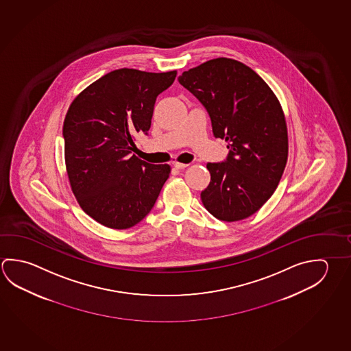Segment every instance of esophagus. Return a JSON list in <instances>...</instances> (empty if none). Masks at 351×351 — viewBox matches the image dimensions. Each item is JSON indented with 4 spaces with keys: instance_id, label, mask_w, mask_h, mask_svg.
I'll use <instances>...</instances> for the list:
<instances>
[{
    "instance_id": "34e87169",
    "label": "esophagus",
    "mask_w": 351,
    "mask_h": 351,
    "mask_svg": "<svg viewBox=\"0 0 351 351\" xmlns=\"http://www.w3.org/2000/svg\"><path fill=\"white\" fill-rule=\"evenodd\" d=\"M189 167V164H182V162H173V167L178 170H182L184 167Z\"/></svg>"
}]
</instances>
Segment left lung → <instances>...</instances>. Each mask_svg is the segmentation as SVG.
<instances>
[{
    "label": "left lung",
    "mask_w": 351,
    "mask_h": 351,
    "mask_svg": "<svg viewBox=\"0 0 351 351\" xmlns=\"http://www.w3.org/2000/svg\"><path fill=\"white\" fill-rule=\"evenodd\" d=\"M178 82L208 112L215 138L229 153L208 162L210 182L201 192L215 218L240 221L261 208L276 190L289 154L287 127L275 93L243 62L217 58L184 71Z\"/></svg>",
    "instance_id": "left-lung-1"
}]
</instances>
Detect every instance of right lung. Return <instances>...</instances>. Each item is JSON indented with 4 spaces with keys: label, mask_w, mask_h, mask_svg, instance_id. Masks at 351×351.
<instances>
[{
    "label": "right lung",
    "mask_w": 351,
    "mask_h": 351,
    "mask_svg": "<svg viewBox=\"0 0 351 351\" xmlns=\"http://www.w3.org/2000/svg\"><path fill=\"white\" fill-rule=\"evenodd\" d=\"M176 74L118 69L86 87L69 108L62 128L69 181L81 208L105 227L138 224L169 178V165L130 154L134 136L148 134L156 97Z\"/></svg>",
    "instance_id": "right-lung-1"
}]
</instances>
